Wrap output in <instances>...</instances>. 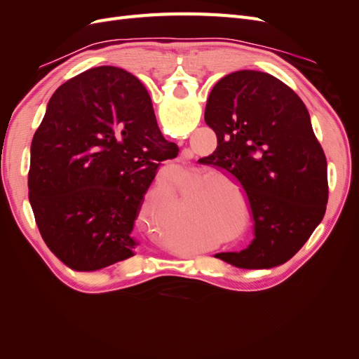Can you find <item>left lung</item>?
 Instances as JSON below:
<instances>
[{"instance_id": "obj_1", "label": "left lung", "mask_w": 359, "mask_h": 359, "mask_svg": "<svg viewBox=\"0 0 359 359\" xmlns=\"http://www.w3.org/2000/svg\"><path fill=\"white\" fill-rule=\"evenodd\" d=\"M205 123L217 135V148L199 163L241 184L255 220L252 244L215 257L245 269L285 264L306 244L328 203L327 157L306 104L274 76L240 70L212 86Z\"/></svg>"}]
</instances>
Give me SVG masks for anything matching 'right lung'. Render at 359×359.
I'll use <instances>...</instances> for the list:
<instances>
[{
    "mask_svg": "<svg viewBox=\"0 0 359 359\" xmlns=\"http://www.w3.org/2000/svg\"><path fill=\"white\" fill-rule=\"evenodd\" d=\"M177 154L132 73L102 66L62 83L31 142L28 196L43 241L74 271L135 256L145 193Z\"/></svg>",
    "mask_w": 359,
    "mask_h": 359,
    "instance_id": "right-lung-1",
    "label": "right lung"
}]
</instances>
